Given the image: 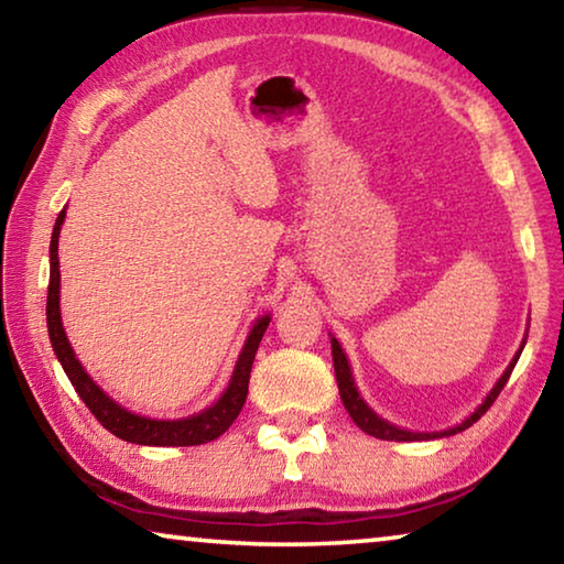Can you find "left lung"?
Returning <instances> with one entry per match:
<instances>
[{
	"mask_svg": "<svg viewBox=\"0 0 564 564\" xmlns=\"http://www.w3.org/2000/svg\"><path fill=\"white\" fill-rule=\"evenodd\" d=\"M330 348H333V368H336V380H338V390H340V400L343 405H346L348 415L352 417V423H356L362 433L373 435V437H380V441H395V443H410V441H433V437H447V435H455V433H463L470 427L473 423H477L485 413H488V408L495 403V398L500 395V390L505 388V383H508V378L512 373L514 362H518L522 348L518 350V356L512 358V362L508 366V370L500 376L498 383H495V388L488 393V398L482 400L480 405L475 408V413L467 415L463 423H457L453 427H447V431H437V433H413V431H403V427H395L390 425L388 420H383L380 415H376L373 410H370L366 405V400L360 398L358 388H356V380H352V373H350V366H348V358L346 352H343L340 343L336 338H330Z\"/></svg>",
	"mask_w": 564,
	"mask_h": 564,
	"instance_id": "left-lung-1",
	"label": "left lung"
}]
</instances>
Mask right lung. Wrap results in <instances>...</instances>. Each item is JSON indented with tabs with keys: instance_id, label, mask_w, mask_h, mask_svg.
Instances as JSON below:
<instances>
[{
	"instance_id": "right-lung-1",
	"label": "right lung",
	"mask_w": 564,
	"mask_h": 564,
	"mask_svg": "<svg viewBox=\"0 0 564 564\" xmlns=\"http://www.w3.org/2000/svg\"><path fill=\"white\" fill-rule=\"evenodd\" d=\"M66 212L56 216L54 231H52V246H50V293H46V328H50L52 348L59 358L64 373L69 376L72 386L79 398L87 403L91 415L121 441L137 443V445H156V447H186V445H202L208 441H216L231 427L234 420L241 413L248 395V378H251L253 358L259 350V343L263 338L265 328H269L271 316H261L253 323L251 333L241 348V356L236 360L234 376L228 380V388L224 395L216 400L212 408L202 410V413L178 417V420H154L131 413V410L121 408L117 400H111L104 390L94 383L91 376L84 370L79 358L74 356L72 343L66 338L62 326V311H59V231L64 224Z\"/></svg>"
}]
</instances>
